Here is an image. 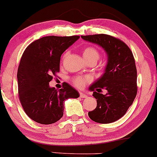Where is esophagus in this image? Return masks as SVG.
Here are the masks:
<instances>
[{
  "label": "esophagus",
  "instance_id": "obj_1",
  "mask_svg": "<svg viewBox=\"0 0 157 157\" xmlns=\"http://www.w3.org/2000/svg\"><path fill=\"white\" fill-rule=\"evenodd\" d=\"M79 95H80L81 98H86L87 97H88L86 94H83V93H80L79 94Z\"/></svg>",
  "mask_w": 157,
  "mask_h": 157
}]
</instances>
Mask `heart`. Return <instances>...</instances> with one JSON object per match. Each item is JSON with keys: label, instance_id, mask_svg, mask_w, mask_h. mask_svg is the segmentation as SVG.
<instances>
[{"label": "heart", "instance_id": "heart-1", "mask_svg": "<svg viewBox=\"0 0 157 157\" xmlns=\"http://www.w3.org/2000/svg\"><path fill=\"white\" fill-rule=\"evenodd\" d=\"M82 54H83L84 58L85 60L88 63L94 62L96 63L97 61L99 59L100 56H101V53L100 51L94 46H86L83 48L82 50ZM67 52L65 53L63 56V59L67 56ZM91 81L90 76L88 75H83V76H75L72 78V82L76 88H83L86 84L89 83Z\"/></svg>", "mask_w": 157, "mask_h": 157}]
</instances>
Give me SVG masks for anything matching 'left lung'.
Listing matches in <instances>:
<instances>
[{
    "mask_svg": "<svg viewBox=\"0 0 157 157\" xmlns=\"http://www.w3.org/2000/svg\"><path fill=\"white\" fill-rule=\"evenodd\" d=\"M85 41L101 45L108 54L104 74L89 89L94 91L97 107L88 113L90 119L98 123L116 122L126 113L138 92L137 69L133 54L122 40L106 34L82 35ZM102 89L108 92L101 94Z\"/></svg>",
    "mask_w": 157,
    "mask_h": 157,
    "instance_id": "obj_1",
    "label": "left lung"
}]
</instances>
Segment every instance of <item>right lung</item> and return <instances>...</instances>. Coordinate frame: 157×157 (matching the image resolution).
<instances>
[{
    "instance_id": "right-lung-1",
    "label": "right lung",
    "mask_w": 157,
    "mask_h": 157,
    "mask_svg": "<svg viewBox=\"0 0 157 157\" xmlns=\"http://www.w3.org/2000/svg\"><path fill=\"white\" fill-rule=\"evenodd\" d=\"M79 38L46 36L31 43L22 54L17 71L19 98L27 116L38 123H54L63 115V101L78 92L67 82L57 90L49 82L59 72L63 53Z\"/></svg>"
}]
</instances>
